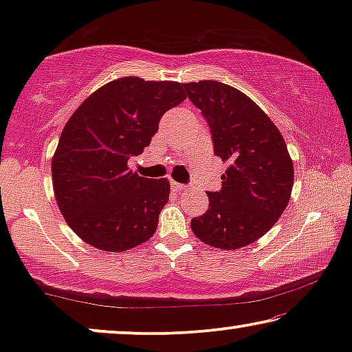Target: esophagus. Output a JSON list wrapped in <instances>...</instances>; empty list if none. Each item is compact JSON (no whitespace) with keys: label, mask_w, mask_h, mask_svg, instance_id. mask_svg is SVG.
I'll return each instance as SVG.
<instances>
[{"label":"esophagus","mask_w":352,"mask_h":352,"mask_svg":"<svg viewBox=\"0 0 352 352\" xmlns=\"http://www.w3.org/2000/svg\"><path fill=\"white\" fill-rule=\"evenodd\" d=\"M171 187H173V190H177V192L186 189L184 184H179V182H176V181H171Z\"/></svg>","instance_id":"1"}]
</instances>
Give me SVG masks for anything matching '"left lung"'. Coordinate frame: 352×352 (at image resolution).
<instances>
[{"label": "left lung", "instance_id": "1", "mask_svg": "<svg viewBox=\"0 0 352 352\" xmlns=\"http://www.w3.org/2000/svg\"><path fill=\"white\" fill-rule=\"evenodd\" d=\"M184 88L208 123L214 155L229 165L221 190L206 192L208 210L190 221V229L214 248L247 247L277 223L290 201L293 162L287 144L242 91L214 80Z\"/></svg>", "mask_w": 352, "mask_h": 352}]
</instances>
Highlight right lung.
Here are the masks:
<instances>
[{
    "label": "right lung",
    "mask_w": 352,
    "mask_h": 352,
    "mask_svg": "<svg viewBox=\"0 0 352 352\" xmlns=\"http://www.w3.org/2000/svg\"><path fill=\"white\" fill-rule=\"evenodd\" d=\"M184 99L176 81L124 76L94 91L69 118L52 157V187L67 224L86 243L124 252L155 234L170 182L138 176L128 160Z\"/></svg>",
    "instance_id": "right-lung-1"
}]
</instances>
